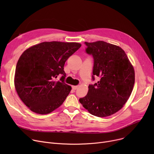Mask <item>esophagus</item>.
Instances as JSON below:
<instances>
[{
  "label": "esophagus",
  "mask_w": 154,
  "mask_h": 154,
  "mask_svg": "<svg viewBox=\"0 0 154 154\" xmlns=\"http://www.w3.org/2000/svg\"><path fill=\"white\" fill-rule=\"evenodd\" d=\"M72 87V89L73 90H76L77 88H78V86L77 85H73Z\"/></svg>",
  "instance_id": "esophagus-1"
}]
</instances>
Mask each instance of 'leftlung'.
Here are the masks:
<instances>
[{"label":"left lung","instance_id":"obj_1","mask_svg":"<svg viewBox=\"0 0 154 154\" xmlns=\"http://www.w3.org/2000/svg\"><path fill=\"white\" fill-rule=\"evenodd\" d=\"M85 44L86 52L94 59L93 75L100 79L88 85L87 95L79 102L92 115L108 117L122 109L130 97L135 82L134 69L119 46L104 41Z\"/></svg>","mask_w":154,"mask_h":154}]
</instances>
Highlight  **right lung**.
Masks as SVG:
<instances>
[{
    "instance_id": "obj_1",
    "label": "right lung",
    "mask_w": 154,
    "mask_h": 154,
    "mask_svg": "<svg viewBox=\"0 0 154 154\" xmlns=\"http://www.w3.org/2000/svg\"><path fill=\"white\" fill-rule=\"evenodd\" d=\"M77 42H44L24 51L15 68L14 85L23 103L32 112L47 114L59 108L72 87L64 83L65 62L81 47ZM60 74L61 82L55 79Z\"/></svg>"
}]
</instances>
